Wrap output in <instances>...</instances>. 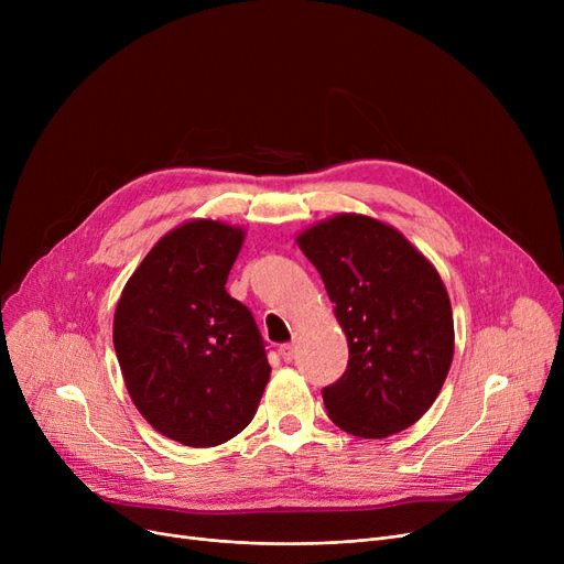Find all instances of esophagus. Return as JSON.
Returning <instances> with one entry per match:
<instances>
[{"instance_id":"esophagus-1","label":"esophagus","mask_w":564,"mask_h":564,"mask_svg":"<svg viewBox=\"0 0 564 564\" xmlns=\"http://www.w3.org/2000/svg\"><path fill=\"white\" fill-rule=\"evenodd\" d=\"M281 357H283V361L285 364H290L294 357H297V345H294V343H285V345H281Z\"/></svg>"}]
</instances>
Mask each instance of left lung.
I'll use <instances>...</instances> for the list:
<instances>
[{
  "label": "left lung",
  "instance_id": "left-lung-1",
  "mask_svg": "<svg viewBox=\"0 0 564 564\" xmlns=\"http://www.w3.org/2000/svg\"><path fill=\"white\" fill-rule=\"evenodd\" d=\"M294 242L347 336V370L322 391L329 419L361 438L421 421L455 354L453 306L436 267L398 228L357 213L322 219Z\"/></svg>",
  "mask_w": 564,
  "mask_h": 564
}]
</instances>
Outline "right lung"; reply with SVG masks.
Returning a JSON list of instances; mask_svg holds the SVG:
<instances>
[{
  "mask_svg": "<svg viewBox=\"0 0 564 564\" xmlns=\"http://www.w3.org/2000/svg\"><path fill=\"white\" fill-rule=\"evenodd\" d=\"M245 237L221 219L171 228L116 304L113 347L134 406L155 432L189 448L240 434L270 381L253 315L226 292Z\"/></svg>",
  "mask_w": 564,
  "mask_h": 564,
  "instance_id": "add662e5",
  "label": "right lung"
}]
</instances>
